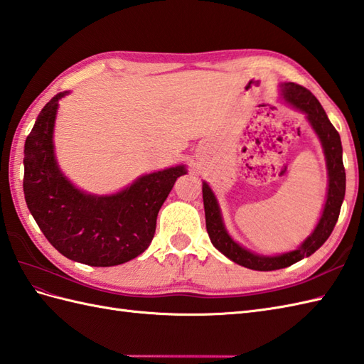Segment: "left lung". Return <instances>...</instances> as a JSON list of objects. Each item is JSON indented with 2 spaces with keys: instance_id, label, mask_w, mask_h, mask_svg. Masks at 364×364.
Wrapping results in <instances>:
<instances>
[{
  "instance_id": "obj_1",
  "label": "left lung",
  "mask_w": 364,
  "mask_h": 364,
  "mask_svg": "<svg viewBox=\"0 0 364 364\" xmlns=\"http://www.w3.org/2000/svg\"><path fill=\"white\" fill-rule=\"evenodd\" d=\"M284 97L287 102H290L293 107H296L301 112L307 114L311 127L321 139V144L324 147V154L327 159V171H328V192L327 201L321 215V220L316 226L314 234L304 242L298 250L285 252L282 256L265 257L252 255L248 250L242 248L240 245L235 243L230 235H228L220 209H218L217 200L213 191L209 189L206 183H203V205H205V215H206V230L209 239L214 247L223 252V255L231 259L235 264L247 267L250 269H257V272H273V269H281L296 264L301 259L309 257L323 245L328 235L332 234L333 228L338 222L341 210V203L344 200L346 192V171L343 164V147L340 134L335 130L332 122L328 121L326 112L318 102V99L311 92L304 88L298 83H284L282 85Z\"/></svg>"
}]
</instances>
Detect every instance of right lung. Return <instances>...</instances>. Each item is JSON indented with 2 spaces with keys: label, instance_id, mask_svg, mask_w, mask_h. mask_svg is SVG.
Masks as SVG:
<instances>
[{
  "label": "right lung",
  "instance_id": "add662e5",
  "mask_svg": "<svg viewBox=\"0 0 364 364\" xmlns=\"http://www.w3.org/2000/svg\"><path fill=\"white\" fill-rule=\"evenodd\" d=\"M62 91L41 109L24 142L23 191L45 237L68 259L91 267L121 265L149 248L156 217L183 166L144 175L116 196L73 188L54 158L53 130Z\"/></svg>",
  "mask_w": 364,
  "mask_h": 364
}]
</instances>
